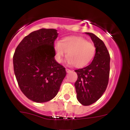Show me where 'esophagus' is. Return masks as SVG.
<instances>
[{
    "instance_id": "obj_1",
    "label": "esophagus",
    "mask_w": 130,
    "mask_h": 130,
    "mask_svg": "<svg viewBox=\"0 0 130 130\" xmlns=\"http://www.w3.org/2000/svg\"><path fill=\"white\" fill-rule=\"evenodd\" d=\"M66 72L67 73H69V72H71V70H70V69H66Z\"/></svg>"
}]
</instances>
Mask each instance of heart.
I'll use <instances>...</instances> for the list:
<instances>
[{
  "label": "heart",
  "instance_id": "obj_1",
  "mask_svg": "<svg viewBox=\"0 0 130 130\" xmlns=\"http://www.w3.org/2000/svg\"><path fill=\"white\" fill-rule=\"evenodd\" d=\"M55 58L61 63L67 52L68 62L76 68H82L91 61L95 55V47L81 36H67L53 46Z\"/></svg>",
  "mask_w": 130,
  "mask_h": 130
}]
</instances>
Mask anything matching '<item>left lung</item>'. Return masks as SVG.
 I'll use <instances>...</instances> for the list:
<instances>
[{
  "mask_svg": "<svg viewBox=\"0 0 130 130\" xmlns=\"http://www.w3.org/2000/svg\"><path fill=\"white\" fill-rule=\"evenodd\" d=\"M89 35L95 47V54L91 63L75 70V83L77 100L84 106H89L102 96L108 84L110 71V56L104 42L94 34Z\"/></svg>",
  "mask_w": 130,
  "mask_h": 130,
  "instance_id": "obj_1",
  "label": "left lung"
}]
</instances>
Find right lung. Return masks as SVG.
I'll return each mask as SVG.
<instances>
[{
	"label": "right lung",
	"instance_id": "add662e5",
	"mask_svg": "<svg viewBox=\"0 0 130 130\" xmlns=\"http://www.w3.org/2000/svg\"><path fill=\"white\" fill-rule=\"evenodd\" d=\"M57 30L40 29L25 36L13 56L14 71L21 90L30 100L45 103L57 95L66 75L55 60Z\"/></svg>",
	"mask_w": 130,
	"mask_h": 130
}]
</instances>
